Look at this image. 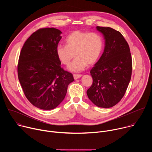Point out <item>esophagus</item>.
Returning a JSON list of instances; mask_svg holds the SVG:
<instances>
[{"mask_svg": "<svg viewBox=\"0 0 152 152\" xmlns=\"http://www.w3.org/2000/svg\"><path fill=\"white\" fill-rule=\"evenodd\" d=\"M81 76H82V75H76V74L73 75V77H74V79H75V80L79 79V78Z\"/></svg>", "mask_w": 152, "mask_h": 152, "instance_id": "1", "label": "esophagus"}]
</instances>
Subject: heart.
I'll return each instance as SVG.
<instances>
[{"label":"heart","mask_w":152,"mask_h":152,"mask_svg":"<svg viewBox=\"0 0 152 152\" xmlns=\"http://www.w3.org/2000/svg\"><path fill=\"white\" fill-rule=\"evenodd\" d=\"M66 45H59L56 49L59 60L64 65L70 64L69 70L78 72L83 70L88 65L96 62L102 53L103 41L102 36L94 32L76 31L69 34L66 39Z\"/></svg>","instance_id":"obj_1"}]
</instances>
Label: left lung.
<instances>
[{"mask_svg":"<svg viewBox=\"0 0 152 152\" xmlns=\"http://www.w3.org/2000/svg\"><path fill=\"white\" fill-rule=\"evenodd\" d=\"M96 28L104 36L105 46L90 71L93 83L86 94L97 106L108 108L123 97L131 80L132 61L128 43L119 31L109 27Z\"/></svg>","mask_w":152,"mask_h":152,"instance_id":"obj_1","label":"left lung"}]
</instances>
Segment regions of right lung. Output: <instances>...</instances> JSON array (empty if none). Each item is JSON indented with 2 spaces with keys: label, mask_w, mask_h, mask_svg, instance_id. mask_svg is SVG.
<instances>
[{
  "label": "right lung",
  "mask_w": 152,
  "mask_h": 152,
  "mask_svg": "<svg viewBox=\"0 0 152 152\" xmlns=\"http://www.w3.org/2000/svg\"><path fill=\"white\" fill-rule=\"evenodd\" d=\"M61 31L41 28L25 41L21 50L18 77L27 99L35 107L50 110L58 106L66 95L73 75L61 67L56 49Z\"/></svg>",
  "instance_id": "right-lung-1"
}]
</instances>
